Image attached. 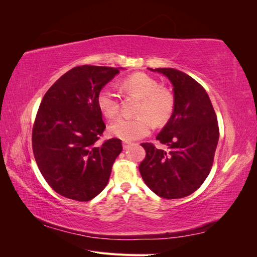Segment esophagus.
<instances>
[{
    "label": "esophagus",
    "instance_id": "34e87169",
    "mask_svg": "<svg viewBox=\"0 0 257 257\" xmlns=\"http://www.w3.org/2000/svg\"><path fill=\"white\" fill-rule=\"evenodd\" d=\"M123 148L124 149H127V148L131 146V145H133V143H130V142H123Z\"/></svg>",
    "mask_w": 257,
    "mask_h": 257
}]
</instances>
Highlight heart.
<instances>
[{
    "instance_id": "heart-1",
    "label": "heart",
    "mask_w": 257,
    "mask_h": 257,
    "mask_svg": "<svg viewBox=\"0 0 257 257\" xmlns=\"http://www.w3.org/2000/svg\"><path fill=\"white\" fill-rule=\"evenodd\" d=\"M123 92L128 96L141 98L135 118H121L111 124V135L123 141H136L146 137L153 127L166 124L175 111L174 93L145 73H136L124 78L121 83ZM97 106L107 119L112 120L120 113V97L111 85H105L97 94Z\"/></svg>"
}]
</instances>
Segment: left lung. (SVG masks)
<instances>
[{
	"label": "left lung",
	"instance_id": "left-lung-1",
	"mask_svg": "<svg viewBox=\"0 0 257 257\" xmlns=\"http://www.w3.org/2000/svg\"><path fill=\"white\" fill-rule=\"evenodd\" d=\"M174 85L176 107L157 136L168 150L143 143L146 157L139 164L145 183L166 199L182 198L204 183L212 168L219 142V123L206 90L175 68H155Z\"/></svg>",
	"mask_w": 257,
	"mask_h": 257
}]
</instances>
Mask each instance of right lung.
<instances>
[{
  "label": "right lung",
  "instance_id": "obj_1",
  "mask_svg": "<svg viewBox=\"0 0 257 257\" xmlns=\"http://www.w3.org/2000/svg\"><path fill=\"white\" fill-rule=\"evenodd\" d=\"M119 68H72L46 92L32 130V148L41 174L66 198L89 201L102 192L122 151L121 139L99 142L106 128L97 94Z\"/></svg>",
  "mask_w": 257,
  "mask_h": 257
}]
</instances>
